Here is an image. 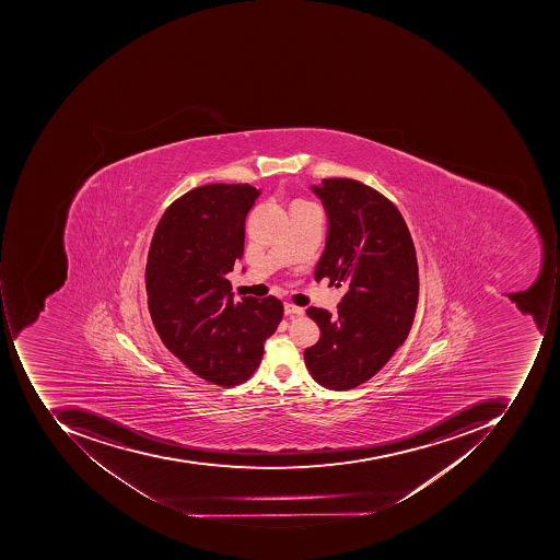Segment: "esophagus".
Returning <instances> with one entry per match:
<instances>
[{
    "mask_svg": "<svg viewBox=\"0 0 560 560\" xmlns=\"http://www.w3.org/2000/svg\"><path fill=\"white\" fill-rule=\"evenodd\" d=\"M284 315L285 316H303L304 307L296 306V304H293V303H285L284 304Z\"/></svg>",
    "mask_w": 560,
    "mask_h": 560,
    "instance_id": "obj_1",
    "label": "esophagus"
}]
</instances>
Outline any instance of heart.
<instances>
[{
  "mask_svg": "<svg viewBox=\"0 0 560 560\" xmlns=\"http://www.w3.org/2000/svg\"><path fill=\"white\" fill-rule=\"evenodd\" d=\"M294 203H310V201H306V200H296V201H294Z\"/></svg>",
  "mask_w": 560,
  "mask_h": 560,
  "instance_id": "heart-1",
  "label": "heart"
}]
</instances>
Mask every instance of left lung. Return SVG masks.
<instances>
[{
    "mask_svg": "<svg viewBox=\"0 0 560 560\" xmlns=\"http://www.w3.org/2000/svg\"><path fill=\"white\" fill-rule=\"evenodd\" d=\"M311 188L328 215L315 279L347 293L337 315L307 307L322 337L304 350V363L323 387L348 390L382 370L409 335L419 300L416 247L399 209L365 183L328 178Z\"/></svg>",
    "mask_w": 560,
    "mask_h": 560,
    "instance_id": "obj_1",
    "label": "left lung"
}]
</instances>
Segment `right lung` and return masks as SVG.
<instances>
[{
	"mask_svg": "<svg viewBox=\"0 0 560 560\" xmlns=\"http://www.w3.org/2000/svg\"><path fill=\"white\" fill-rule=\"evenodd\" d=\"M259 194L247 183L187 191L161 217L148 253V307L161 341L220 387L256 372L284 311L275 296L234 301L225 278L242 259L245 217Z\"/></svg>",
	"mask_w": 560,
	"mask_h": 560,
	"instance_id": "add662e5",
	"label": "right lung"
}]
</instances>
